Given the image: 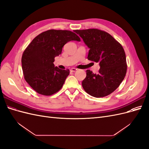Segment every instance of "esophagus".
I'll return each mask as SVG.
<instances>
[{"instance_id": "34e87169", "label": "esophagus", "mask_w": 149, "mask_h": 149, "mask_svg": "<svg viewBox=\"0 0 149 149\" xmlns=\"http://www.w3.org/2000/svg\"><path fill=\"white\" fill-rule=\"evenodd\" d=\"M77 70H78L76 69V68H71V70H70V71L71 72H75V71H76Z\"/></svg>"}]
</instances>
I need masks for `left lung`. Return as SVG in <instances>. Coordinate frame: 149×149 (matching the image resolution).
<instances>
[{
	"instance_id": "obj_1",
	"label": "left lung",
	"mask_w": 149,
	"mask_h": 149,
	"mask_svg": "<svg viewBox=\"0 0 149 149\" xmlns=\"http://www.w3.org/2000/svg\"><path fill=\"white\" fill-rule=\"evenodd\" d=\"M89 48L88 59L99 63L98 74L86 70L82 81L84 91L95 97L109 95L118 88L124 79L127 64L124 48L104 31L96 29L74 30Z\"/></svg>"
}]
</instances>
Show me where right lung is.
<instances>
[{
    "label": "right lung",
    "instance_id": "right-lung-1",
    "mask_svg": "<svg viewBox=\"0 0 149 149\" xmlns=\"http://www.w3.org/2000/svg\"><path fill=\"white\" fill-rule=\"evenodd\" d=\"M71 40L81 41L70 30H49L37 36L25 49L22 57L24 78L36 92L50 96L62 88L70 70H60L53 62Z\"/></svg>",
    "mask_w": 149,
    "mask_h": 149
}]
</instances>
